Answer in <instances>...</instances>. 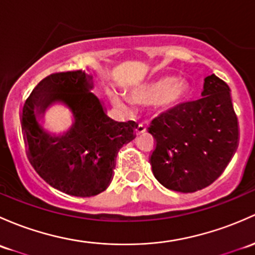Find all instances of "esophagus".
<instances>
[{
  "label": "esophagus",
  "mask_w": 255,
  "mask_h": 255,
  "mask_svg": "<svg viewBox=\"0 0 255 255\" xmlns=\"http://www.w3.org/2000/svg\"><path fill=\"white\" fill-rule=\"evenodd\" d=\"M145 129H146L145 126L141 125V123H138L134 128V132H135V134H141V133L145 132Z\"/></svg>",
  "instance_id": "1"
}]
</instances>
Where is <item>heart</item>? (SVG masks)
<instances>
[{
	"instance_id": "obj_1",
	"label": "heart",
	"mask_w": 255,
	"mask_h": 255,
	"mask_svg": "<svg viewBox=\"0 0 255 255\" xmlns=\"http://www.w3.org/2000/svg\"><path fill=\"white\" fill-rule=\"evenodd\" d=\"M191 93L188 83L175 77H162L156 82L143 85L133 92L136 103L152 104L159 110L172 109L188 98ZM114 100L122 106H127L128 101L119 93H114Z\"/></svg>"
}]
</instances>
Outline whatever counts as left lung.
Here are the masks:
<instances>
[{
    "label": "left lung",
    "mask_w": 255,
    "mask_h": 255,
    "mask_svg": "<svg viewBox=\"0 0 255 255\" xmlns=\"http://www.w3.org/2000/svg\"><path fill=\"white\" fill-rule=\"evenodd\" d=\"M230 88L206 77L199 100L179 104L151 121L156 146L150 155L155 178L171 191L193 193L224 172L237 150L240 130Z\"/></svg>",
    "instance_id": "obj_1"
}]
</instances>
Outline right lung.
Segmentation results:
<instances>
[{
    "label": "right lung",
    "instance_id": "add662e5",
    "mask_svg": "<svg viewBox=\"0 0 255 255\" xmlns=\"http://www.w3.org/2000/svg\"><path fill=\"white\" fill-rule=\"evenodd\" d=\"M83 71L52 73L35 85L20 112L21 130L33 167L50 186L74 197H93L112 179L115 160L123 144L134 139V121L116 122ZM55 102L71 110L75 122L62 136H51L36 120Z\"/></svg>",
    "mask_w": 255,
    "mask_h": 255
}]
</instances>
